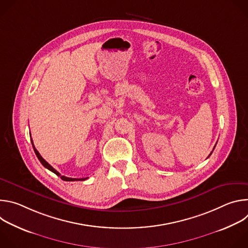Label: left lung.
I'll list each match as a JSON object with an SVG mask.
<instances>
[{
    "label": "left lung",
    "instance_id": "8db88e82",
    "mask_svg": "<svg viewBox=\"0 0 248 248\" xmlns=\"http://www.w3.org/2000/svg\"><path fill=\"white\" fill-rule=\"evenodd\" d=\"M211 154H212V152H211ZM211 154H210V155H211ZM210 155H209V156H210Z\"/></svg>",
    "mask_w": 248,
    "mask_h": 248
}]
</instances>
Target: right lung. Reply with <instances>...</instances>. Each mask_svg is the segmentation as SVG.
<instances>
[{
	"label": "right lung",
	"mask_w": 248,
	"mask_h": 248,
	"mask_svg": "<svg viewBox=\"0 0 248 248\" xmlns=\"http://www.w3.org/2000/svg\"><path fill=\"white\" fill-rule=\"evenodd\" d=\"M31 143H32V147H33V149H34V152H35V154H36V156H37V158H38V160L40 161V163L45 167V168H47L48 170H50L51 171H53L54 173H56L57 175H59V176H61V179L62 180V181H65V182H75V181H85V180H87L88 178H83V179H73V178H67V176H64V175H61V173L58 171V170H56L49 163H47L43 158H42V156L39 154V152L37 151V149L35 148V146H34V144H33V141H32V139H31Z\"/></svg>",
	"instance_id": "add662e5"
}]
</instances>
